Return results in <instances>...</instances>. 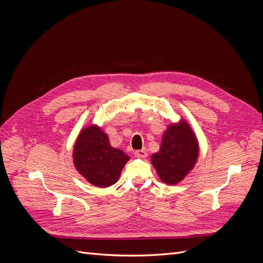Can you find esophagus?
I'll use <instances>...</instances> for the list:
<instances>
[{"mask_svg": "<svg viewBox=\"0 0 263 263\" xmlns=\"http://www.w3.org/2000/svg\"><path fill=\"white\" fill-rule=\"evenodd\" d=\"M147 155H148V153H147L146 149H140V150L135 151V156L138 157V158H146Z\"/></svg>", "mask_w": 263, "mask_h": 263, "instance_id": "1", "label": "esophagus"}]
</instances>
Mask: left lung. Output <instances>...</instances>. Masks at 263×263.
<instances>
[{
  "label": "left lung",
  "instance_id": "1",
  "mask_svg": "<svg viewBox=\"0 0 263 263\" xmlns=\"http://www.w3.org/2000/svg\"><path fill=\"white\" fill-rule=\"evenodd\" d=\"M198 157V144L189 124H171L163 134L160 150L151 156L159 178L166 184H177L193 169Z\"/></svg>",
  "mask_w": 263,
  "mask_h": 263
}]
</instances>
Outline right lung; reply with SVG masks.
<instances>
[{"mask_svg":"<svg viewBox=\"0 0 263 263\" xmlns=\"http://www.w3.org/2000/svg\"><path fill=\"white\" fill-rule=\"evenodd\" d=\"M128 160L129 157L122 150L109 145L107 135L95 125L84 128L74 145L76 168L95 186L113 185Z\"/></svg>","mask_w":263,"mask_h":263,"instance_id":"1","label":"right lung"}]
</instances>
